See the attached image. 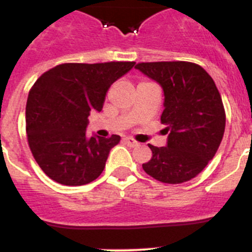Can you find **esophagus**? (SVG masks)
Masks as SVG:
<instances>
[{"label": "esophagus", "instance_id": "esophagus-1", "mask_svg": "<svg viewBox=\"0 0 252 252\" xmlns=\"http://www.w3.org/2000/svg\"><path fill=\"white\" fill-rule=\"evenodd\" d=\"M124 141L127 144L128 146H131V148H133V146H137L139 145V142L136 141V140H133L132 137H125Z\"/></svg>", "mask_w": 252, "mask_h": 252}]
</instances>
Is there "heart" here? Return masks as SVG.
Listing matches in <instances>:
<instances>
[{
	"instance_id": "1",
	"label": "heart",
	"mask_w": 252,
	"mask_h": 252,
	"mask_svg": "<svg viewBox=\"0 0 252 252\" xmlns=\"http://www.w3.org/2000/svg\"><path fill=\"white\" fill-rule=\"evenodd\" d=\"M141 83H145V82H141ZM141 83H139V84H141Z\"/></svg>"
}]
</instances>
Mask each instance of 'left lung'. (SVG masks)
<instances>
[{"label":"left lung","mask_w":252,"mask_h":252,"mask_svg":"<svg viewBox=\"0 0 252 252\" xmlns=\"http://www.w3.org/2000/svg\"><path fill=\"white\" fill-rule=\"evenodd\" d=\"M161 86L166 146L150 145L153 157L142 164L146 174L168 184L197 177L221 144L226 113L212 77L189 62H154L135 65Z\"/></svg>","instance_id":"8db88e82"}]
</instances>
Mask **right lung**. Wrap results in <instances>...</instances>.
I'll list each match as a JSON object with an SVG mask.
<instances>
[{"label": "right lung", "instance_id": "add662e5", "mask_svg": "<svg viewBox=\"0 0 252 252\" xmlns=\"http://www.w3.org/2000/svg\"><path fill=\"white\" fill-rule=\"evenodd\" d=\"M133 65L135 62L65 63L35 82L26 102V133L31 153L50 179L83 186L101 175L121 137L88 139V116L101 112L111 84Z\"/></svg>", "mask_w": 252, "mask_h": 252}]
</instances>
